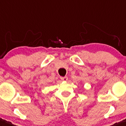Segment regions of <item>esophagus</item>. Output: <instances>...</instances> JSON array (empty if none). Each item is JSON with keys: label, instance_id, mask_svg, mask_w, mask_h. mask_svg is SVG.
I'll list each match as a JSON object with an SVG mask.
<instances>
[{"label": "esophagus", "instance_id": "34e87169", "mask_svg": "<svg viewBox=\"0 0 126 126\" xmlns=\"http://www.w3.org/2000/svg\"><path fill=\"white\" fill-rule=\"evenodd\" d=\"M61 79L63 81H67L68 80V78L67 76H64V77H61Z\"/></svg>", "mask_w": 126, "mask_h": 126}]
</instances>
